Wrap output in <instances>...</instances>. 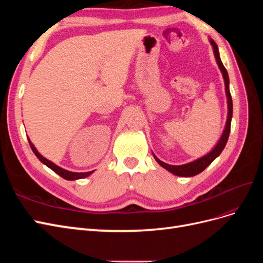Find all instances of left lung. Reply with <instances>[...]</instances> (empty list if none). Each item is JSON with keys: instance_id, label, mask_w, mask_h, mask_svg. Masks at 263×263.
Here are the masks:
<instances>
[{"instance_id": "8db88e82", "label": "left lung", "mask_w": 263, "mask_h": 263, "mask_svg": "<svg viewBox=\"0 0 263 263\" xmlns=\"http://www.w3.org/2000/svg\"><path fill=\"white\" fill-rule=\"evenodd\" d=\"M210 43L213 47L215 59H216L218 68L222 74V78H224V82H225V93H226V98H227V109H228L225 128H224V130H222V134H221L220 138L218 139L217 144L214 146V148L210 151V153H208L206 155L202 156L201 158H198V159H196V160H193L189 163L181 164V165L168 164V163L161 161L160 159L157 158V156L153 153V156L156 159V161L160 164L162 168H164L165 170H168L169 172L174 174V176H178V177H184V178L194 177V176H196V174L201 173L203 170H205L215 160V159H216L220 155L221 151L224 150V148L227 144L228 137H229L230 124H232V118H233V100H232V95H230V91H229V78H228L227 70L225 69L224 65H222V62L220 60L218 47H217L216 43H215L211 38H210Z\"/></svg>"}]
</instances>
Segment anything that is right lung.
Returning <instances> with one entry per match:
<instances>
[{"label":"right lung","mask_w":263,"mask_h":263,"mask_svg":"<svg viewBox=\"0 0 263 263\" xmlns=\"http://www.w3.org/2000/svg\"><path fill=\"white\" fill-rule=\"evenodd\" d=\"M28 142H29L31 150H33V153L35 154V156L39 159V160H41L45 165L48 166V168L51 169L53 172L59 174V176H60L61 178H63V179L69 180V181H74V180H79V179H84V178H86V177L91 176V174L94 172V171H89V172H72V171H68V170H66V169H63V168H61V166H59V165H57L55 163L51 162L50 160H48V159L45 158L44 156H42L41 154H39L38 150L36 149V147L34 146L33 142L30 141L29 138H28Z\"/></svg>","instance_id":"right-lung-1"}]
</instances>
